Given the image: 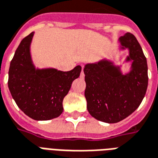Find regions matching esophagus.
Returning a JSON list of instances; mask_svg holds the SVG:
<instances>
[{"instance_id":"obj_1","label":"esophagus","mask_w":158,"mask_h":158,"mask_svg":"<svg viewBox=\"0 0 158 158\" xmlns=\"http://www.w3.org/2000/svg\"><path fill=\"white\" fill-rule=\"evenodd\" d=\"M81 68L83 69V66H81ZM81 74H83V71H81Z\"/></svg>"}]
</instances>
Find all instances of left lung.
<instances>
[{"instance_id": "8db88e82", "label": "left lung", "mask_w": 158, "mask_h": 158, "mask_svg": "<svg viewBox=\"0 0 158 158\" xmlns=\"http://www.w3.org/2000/svg\"><path fill=\"white\" fill-rule=\"evenodd\" d=\"M120 48L128 49L126 62L130 71L123 74L119 65L104 59L84 67L85 98L92 117L107 123L123 120L138 108L148 86L146 58L139 43L131 33L120 36Z\"/></svg>"}]
</instances>
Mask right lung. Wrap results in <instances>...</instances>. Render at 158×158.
I'll return each mask as SVG.
<instances>
[{
  "instance_id": "obj_1",
  "label": "right lung",
  "mask_w": 158,
  "mask_h": 158,
  "mask_svg": "<svg viewBox=\"0 0 158 158\" xmlns=\"http://www.w3.org/2000/svg\"><path fill=\"white\" fill-rule=\"evenodd\" d=\"M34 32L20 42L8 71V88L17 106L25 115L37 121L59 117L63 112V99L81 67L70 71L54 68H35L31 54Z\"/></svg>"
}]
</instances>
